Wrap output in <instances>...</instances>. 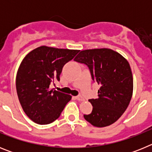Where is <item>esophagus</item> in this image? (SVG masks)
<instances>
[{"label":"esophagus","mask_w":152,"mask_h":152,"mask_svg":"<svg viewBox=\"0 0 152 152\" xmlns=\"http://www.w3.org/2000/svg\"><path fill=\"white\" fill-rule=\"evenodd\" d=\"M75 98L77 99V100H79V101H82V100H84V97H83L82 96H75Z\"/></svg>","instance_id":"obj_1"}]
</instances>
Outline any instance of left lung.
Here are the masks:
<instances>
[{"mask_svg":"<svg viewBox=\"0 0 152 152\" xmlns=\"http://www.w3.org/2000/svg\"><path fill=\"white\" fill-rule=\"evenodd\" d=\"M75 61L86 64L92 80L100 85L98 97L90 99L92 112L84 119L96 127L114 123L128 107L133 91V78L127 60L110 49L83 50Z\"/></svg>","mask_w":152,"mask_h":152,"instance_id":"1","label":"left lung"}]
</instances>
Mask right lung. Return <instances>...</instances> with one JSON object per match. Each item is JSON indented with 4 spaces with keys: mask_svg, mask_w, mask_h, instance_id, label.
<instances>
[{
    "mask_svg": "<svg viewBox=\"0 0 152 152\" xmlns=\"http://www.w3.org/2000/svg\"><path fill=\"white\" fill-rule=\"evenodd\" d=\"M79 50L40 46L26 56L16 77L17 95L28 117L40 125L49 124L59 117L72 96L50 90L60 80L64 65Z\"/></svg>",
    "mask_w": 152,
    "mask_h": 152,
    "instance_id": "add662e5",
    "label": "right lung"
}]
</instances>
